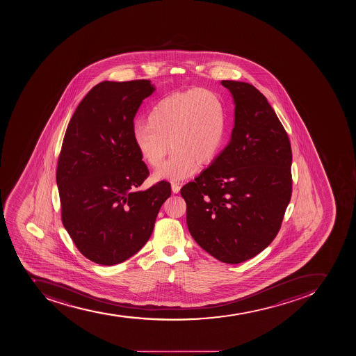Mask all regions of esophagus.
<instances>
[{"label":"esophagus","instance_id":"obj_1","mask_svg":"<svg viewBox=\"0 0 356 356\" xmlns=\"http://www.w3.org/2000/svg\"><path fill=\"white\" fill-rule=\"evenodd\" d=\"M179 189H181V186H179V183H172V191H173V193H179Z\"/></svg>","mask_w":356,"mask_h":356}]
</instances>
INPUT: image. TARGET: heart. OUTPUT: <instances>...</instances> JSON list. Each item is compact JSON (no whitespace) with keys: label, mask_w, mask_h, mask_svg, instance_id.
<instances>
[{"label":"heart","mask_w":356,"mask_h":356,"mask_svg":"<svg viewBox=\"0 0 356 356\" xmlns=\"http://www.w3.org/2000/svg\"><path fill=\"white\" fill-rule=\"evenodd\" d=\"M225 131V107L220 95L195 88L158 101L149 113L148 125L138 124L133 138L142 159L152 167L161 166L173 149L156 175L179 181L218 157Z\"/></svg>","instance_id":"b5f03b06"}]
</instances>
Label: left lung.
I'll return each mask as SVG.
<instances>
[{"label": "left lung", "mask_w": 356, "mask_h": 356, "mask_svg": "<svg viewBox=\"0 0 356 356\" xmlns=\"http://www.w3.org/2000/svg\"><path fill=\"white\" fill-rule=\"evenodd\" d=\"M234 100L229 145L181 189L186 224L204 250L238 264L264 250L280 230L293 191L286 129L255 86L222 81Z\"/></svg>", "instance_id": "8db88e82"}]
</instances>
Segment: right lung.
<instances>
[{
  "mask_svg": "<svg viewBox=\"0 0 356 356\" xmlns=\"http://www.w3.org/2000/svg\"><path fill=\"white\" fill-rule=\"evenodd\" d=\"M154 91L148 79L99 83L67 126L58 158L63 227L83 255L120 264L145 245L170 184L138 190L149 175L136 149L134 117Z\"/></svg>",
  "mask_w": 356,
  "mask_h": 356,
  "instance_id": "1",
  "label": "right lung"
}]
</instances>
